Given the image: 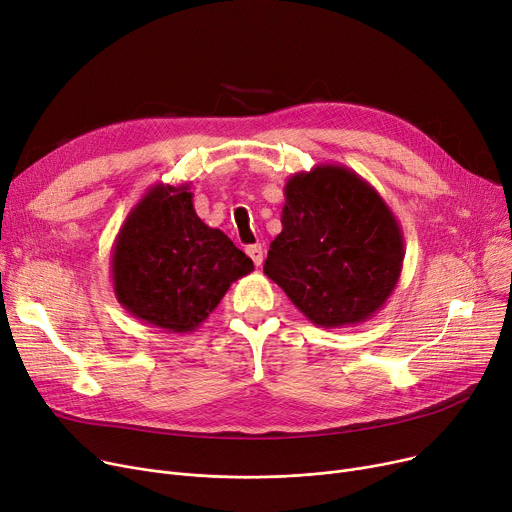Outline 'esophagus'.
<instances>
[{"label": "esophagus", "mask_w": 512, "mask_h": 512, "mask_svg": "<svg viewBox=\"0 0 512 512\" xmlns=\"http://www.w3.org/2000/svg\"><path fill=\"white\" fill-rule=\"evenodd\" d=\"M247 255L253 259V263L259 267L261 263H263V259H265V249L261 247V245H251V247H247Z\"/></svg>", "instance_id": "esophagus-1"}]
</instances>
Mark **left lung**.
<instances>
[{
  "label": "left lung",
  "mask_w": 512,
  "mask_h": 512,
  "mask_svg": "<svg viewBox=\"0 0 512 512\" xmlns=\"http://www.w3.org/2000/svg\"><path fill=\"white\" fill-rule=\"evenodd\" d=\"M284 197L282 232L263 274L315 326H355L373 317L396 288L405 259V238L386 201L336 164L290 176Z\"/></svg>",
  "instance_id": "1"
}]
</instances>
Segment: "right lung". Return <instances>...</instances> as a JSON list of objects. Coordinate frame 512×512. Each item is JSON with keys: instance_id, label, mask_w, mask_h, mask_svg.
Listing matches in <instances>:
<instances>
[{"instance_id": "1", "label": "right lung", "mask_w": 512, "mask_h": 512, "mask_svg": "<svg viewBox=\"0 0 512 512\" xmlns=\"http://www.w3.org/2000/svg\"><path fill=\"white\" fill-rule=\"evenodd\" d=\"M188 184H153L132 207L112 249L118 303L172 334L195 332L253 261L201 222Z\"/></svg>"}]
</instances>
